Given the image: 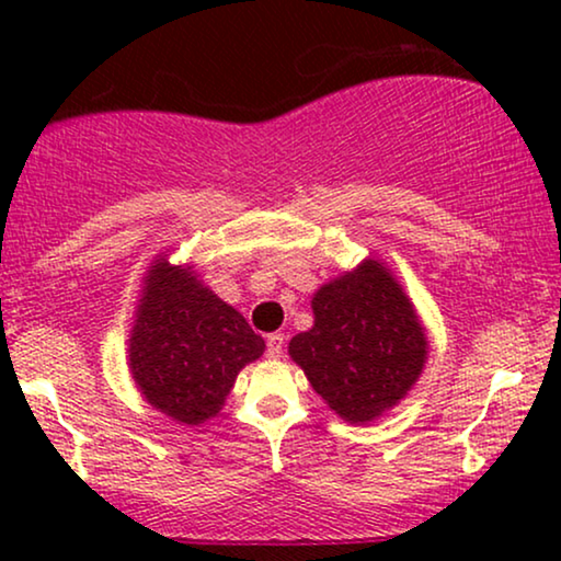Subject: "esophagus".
<instances>
[{
    "label": "esophagus",
    "mask_w": 561,
    "mask_h": 561,
    "mask_svg": "<svg viewBox=\"0 0 561 561\" xmlns=\"http://www.w3.org/2000/svg\"><path fill=\"white\" fill-rule=\"evenodd\" d=\"M283 344H286V336L283 334H278V332H273V334H267V357H280L283 355Z\"/></svg>",
    "instance_id": "34e87169"
}]
</instances>
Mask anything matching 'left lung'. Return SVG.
<instances>
[{
    "mask_svg": "<svg viewBox=\"0 0 561 561\" xmlns=\"http://www.w3.org/2000/svg\"><path fill=\"white\" fill-rule=\"evenodd\" d=\"M313 327L288 355L329 409L367 424L405 398L426 363V334L401 283L378 260L321 286L311 298Z\"/></svg>",
    "mask_w": 561,
    "mask_h": 561,
    "instance_id": "obj_1",
    "label": "left lung"
}]
</instances>
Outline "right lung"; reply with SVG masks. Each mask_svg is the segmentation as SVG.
<instances>
[{
  "instance_id": "1",
  "label": "right lung",
  "mask_w": 561,
  "mask_h": 561,
  "mask_svg": "<svg viewBox=\"0 0 561 561\" xmlns=\"http://www.w3.org/2000/svg\"><path fill=\"white\" fill-rule=\"evenodd\" d=\"M142 283L129 373L152 409L179 424H204L221 411L242 367L263 355V336L188 265L160 255Z\"/></svg>"
}]
</instances>
